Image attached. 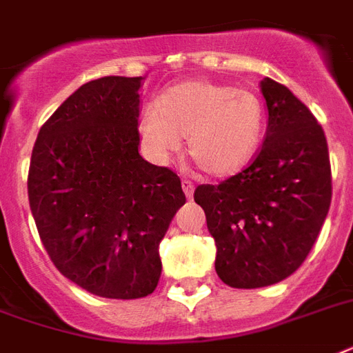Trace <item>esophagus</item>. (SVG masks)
<instances>
[{
  "label": "esophagus",
  "mask_w": 353,
  "mask_h": 353,
  "mask_svg": "<svg viewBox=\"0 0 353 353\" xmlns=\"http://www.w3.org/2000/svg\"><path fill=\"white\" fill-rule=\"evenodd\" d=\"M181 186H183V192H185L186 199H192V197H194V183L185 179V181L181 183Z\"/></svg>",
  "instance_id": "esophagus-1"
}]
</instances>
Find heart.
<instances>
[{
    "label": "heart",
    "instance_id": "b5f03b06",
    "mask_svg": "<svg viewBox=\"0 0 353 353\" xmlns=\"http://www.w3.org/2000/svg\"><path fill=\"white\" fill-rule=\"evenodd\" d=\"M265 127L261 99L248 88L188 79L167 88L139 121L143 147L167 159L186 139V154L205 174L226 177L252 161Z\"/></svg>",
    "mask_w": 353,
    "mask_h": 353
}]
</instances>
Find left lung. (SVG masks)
<instances>
[{
	"label": "left lung",
	"instance_id": "obj_1",
	"mask_svg": "<svg viewBox=\"0 0 353 353\" xmlns=\"http://www.w3.org/2000/svg\"><path fill=\"white\" fill-rule=\"evenodd\" d=\"M261 92L268 125L254 163L194 192L217 246V276L234 288L292 276L310 254L332 201L328 145L314 114L270 77Z\"/></svg>",
	"mask_w": 353,
	"mask_h": 353
}]
</instances>
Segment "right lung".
<instances>
[{
    "label": "right lung",
    "mask_w": 353,
    "mask_h": 353,
    "mask_svg": "<svg viewBox=\"0 0 353 353\" xmlns=\"http://www.w3.org/2000/svg\"><path fill=\"white\" fill-rule=\"evenodd\" d=\"M145 77L85 83L37 134L28 203L63 276L94 296L137 299L156 290L159 243L185 205L177 174L139 156Z\"/></svg>",
    "instance_id": "add662e5"
}]
</instances>
